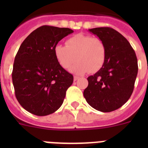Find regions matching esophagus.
<instances>
[{"label":"esophagus","instance_id":"esophagus-1","mask_svg":"<svg viewBox=\"0 0 148 148\" xmlns=\"http://www.w3.org/2000/svg\"><path fill=\"white\" fill-rule=\"evenodd\" d=\"M78 78H79V77L78 76H77V75H75V76H74V81H77L78 79Z\"/></svg>","mask_w":148,"mask_h":148}]
</instances>
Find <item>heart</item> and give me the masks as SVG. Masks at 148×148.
<instances>
[{
  "instance_id": "obj_1",
  "label": "heart",
  "mask_w": 148,
  "mask_h": 148,
  "mask_svg": "<svg viewBox=\"0 0 148 148\" xmlns=\"http://www.w3.org/2000/svg\"><path fill=\"white\" fill-rule=\"evenodd\" d=\"M55 56L64 69L77 74L90 71L96 73L105 62L107 50L104 43L99 38L78 34L66 40V46L57 44L54 48Z\"/></svg>"
}]
</instances>
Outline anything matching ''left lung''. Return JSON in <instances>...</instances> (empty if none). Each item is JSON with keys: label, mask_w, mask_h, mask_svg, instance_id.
Here are the masks:
<instances>
[{"label": "left lung", "mask_w": 148, "mask_h": 148, "mask_svg": "<svg viewBox=\"0 0 148 148\" xmlns=\"http://www.w3.org/2000/svg\"><path fill=\"white\" fill-rule=\"evenodd\" d=\"M89 31L102 40L107 55L102 67L87 78L84 96L94 109L112 112L124 105L133 93L138 73L136 56L129 41L116 30L97 27Z\"/></svg>", "instance_id": "8db88e82"}]
</instances>
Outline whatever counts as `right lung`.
<instances>
[{
    "label": "right lung",
    "mask_w": 148,
    "mask_h": 148,
    "mask_svg": "<svg viewBox=\"0 0 148 148\" xmlns=\"http://www.w3.org/2000/svg\"><path fill=\"white\" fill-rule=\"evenodd\" d=\"M73 32L69 28L42 26L31 32L21 45L12 77L17 100L29 113L47 116L63 104L73 76L59 64L54 48Z\"/></svg>",
    "instance_id": "1"
}]
</instances>
